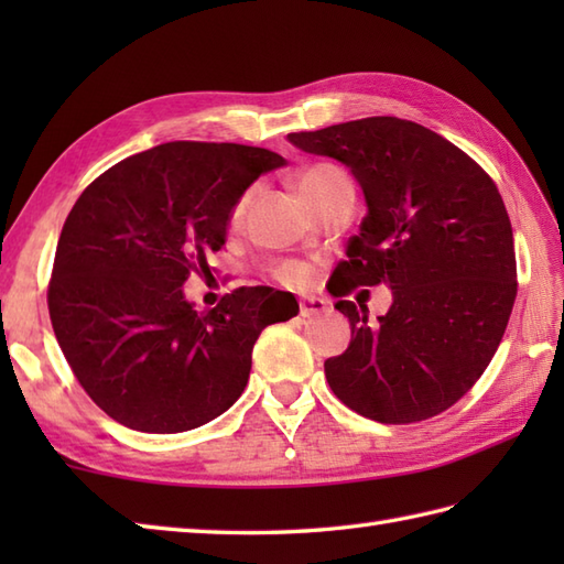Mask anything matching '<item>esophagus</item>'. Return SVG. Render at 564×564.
Segmentation results:
<instances>
[{"instance_id":"34e87169","label":"esophagus","mask_w":564,"mask_h":564,"mask_svg":"<svg viewBox=\"0 0 564 564\" xmlns=\"http://www.w3.org/2000/svg\"><path fill=\"white\" fill-rule=\"evenodd\" d=\"M322 313H327V301L315 295H305L301 301V317H317Z\"/></svg>"}]
</instances>
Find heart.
<instances>
[{"label": "heart", "mask_w": 564, "mask_h": 564, "mask_svg": "<svg viewBox=\"0 0 564 564\" xmlns=\"http://www.w3.org/2000/svg\"><path fill=\"white\" fill-rule=\"evenodd\" d=\"M346 184H349V176H346L344 170H339L337 164L317 162V164L305 166L303 172H297V176H295V194L301 196V200L305 203V206H313L317 198L329 194L332 188L346 186ZM247 203H249V191H245V194L239 196L235 200V206L230 208V218H227L230 227H237L239 223H242L245 210H247ZM271 275L279 283H283V285H301V283L307 281L310 273H307V269L303 267V263L283 261V263H279V267L271 271Z\"/></svg>", "instance_id": "obj_1"}]
</instances>
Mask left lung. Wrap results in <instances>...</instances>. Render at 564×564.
<instances>
[{
    "label": "left lung",
    "mask_w": 564,
    "mask_h": 564,
    "mask_svg": "<svg viewBox=\"0 0 564 564\" xmlns=\"http://www.w3.org/2000/svg\"><path fill=\"white\" fill-rule=\"evenodd\" d=\"M289 140L344 162L368 203L329 293L392 289L378 322L366 305H334L351 322V344L325 361L332 392L380 424L446 412L492 361L517 301L511 220L492 176L434 130L394 116Z\"/></svg>",
    "instance_id": "8db88e82"
}]
</instances>
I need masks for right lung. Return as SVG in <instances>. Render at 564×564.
Segmentation results:
<instances>
[{
    "label": "right lung",
    "instance_id": "obj_1",
    "mask_svg": "<svg viewBox=\"0 0 564 564\" xmlns=\"http://www.w3.org/2000/svg\"><path fill=\"white\" fill-rule=\"evenodd\" d=\"M283 164L235 142H164L113 164L72 206L47 310L72 373L118 424L178 434L242 394L275 295L242 285L196 313L182 285L210 273L235 200Z\"/></svg>",
    "mask_w": 564,
    "mask_h": 564
}]
</instances>
